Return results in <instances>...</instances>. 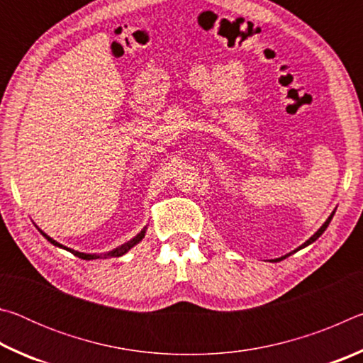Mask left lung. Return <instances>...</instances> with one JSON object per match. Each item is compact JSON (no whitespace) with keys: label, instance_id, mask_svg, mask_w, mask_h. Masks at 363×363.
Here are the masks:
<instances>
[{"label":"left lung","instance_id":"obj_1","mask_svg":"<svg viewBox=\"0 0 363 363\" xmlns=\"http://www.w3.org/2000/svg\"><path fill=\"white\" fill-rule=\"evenodd\" d=\"M333 214H335V211L333 213H331L330 214V216H328V219L327 220H325V223H323V225L320 227V229H318L315 233H314V235H312L311 238H309V240H306L303 245H301V247H298L296 250H293L291 251V253H288V255H285V256H281V257H277V259H274V262H279V261H281V259H285V257H288V256H291L293 253H296V251H299V250H303V248H306L307 247V245H311V243H314L315 240H317V238L318 237H320L322 235V233L325 232V230H327V227H328V224L331 223V219H333Z\"/></svg>","mask_w":363,"mask_h":363}]
</instances>
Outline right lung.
Wrapping results in <instances>:
<instances>
[{
    "instance_id": "add662e5",
    "label": "right lung",
    "mask_w": 363,
    "mask_h": 363,
    "mask_svg": "<svg viewBox=\"0 0 363 363\" xmlns=\"http://www.w3.org/2000/svg\"><path fill=\"white\" fill-rule=\"evenodd\" d=\"M145 230H147V225L144 227L143 230H140L136 237L134 238H131L130 242H126V243H123V245H120L118 248H115V250H112V251H107V253H104V255H89V253H82V251H77V250H72V248H67V247H64V245H60L59 242H56L54 240V238H51L48 235V233H45L43 230H40L41 233H43V237L45 238H48V242H51L54 247H59V248H62V250H67V251H70L72 255H75V256H78V257H82V259H86V261H89V259H99V257H118V256H123L125 253H128V251H130L133 247H136V245L143 240V238L145 237Z\"/></svg>"
}]
</instances>
